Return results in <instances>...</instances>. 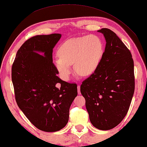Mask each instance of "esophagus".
Instances as JSON below:
<instances>
[{
	"label": "esophagus",
	"instance_id": "obj_1",
	"mask_svg": "<svg viewBox=\"0 0 147 147\" xmlns=\"http://www.w3.org/2000/svg\"><path fill=\"white\" fill-rule=\"evenodd\" d=\"M77 91H78V94H80V86L78 85L77 86Z\"/></svg>",
	"mask_w": 147,
	"mask_h": 147
}]
</instances>
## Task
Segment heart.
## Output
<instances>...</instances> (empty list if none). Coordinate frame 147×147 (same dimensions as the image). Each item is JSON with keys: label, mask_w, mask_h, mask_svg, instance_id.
Listing matches in <instances>:
<instances>
[{"label": "heart", "mask_w": 147, "mask_h": 147, "mask_svg": "<svg viewBox=\"0 0 147 147\" xmlns=\"http://www.w3.org/2000/svg\"><path fill=\"white\" fill-rule=\"evenodd\" d=\"M103 55L102 42L94 35L69 39L63 43L59 50L60 58L55 65L64 80L69 79L71 65L80 76H87L96 69Z\"/></svg>", "instance_id": "b5f03b06"}]
</instances>
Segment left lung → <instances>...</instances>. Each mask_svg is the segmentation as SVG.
<instances>
[{
  "label": "left lung",
  "mask_w": 147,
  "mask_h": 147,
  "mask_svg": "<svg viewBox=\"0 0 147 147\" xmlns=\"http://www.w3.org/2000/svg\"><path fill=\"white\" fill-rule=\"evenodd\" d=\"M106 47L96 69L80 85L90 121L96 129H112L127 114L135 91L134 61L129 49L109 28Z\"/></svg>",
  "instance_id": "8db88e82"
}]
</instances>
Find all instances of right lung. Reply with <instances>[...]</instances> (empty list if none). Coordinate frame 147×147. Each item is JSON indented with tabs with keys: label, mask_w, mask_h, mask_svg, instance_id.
Returning <instances> with one entry per match:
<instances>
[{
	"label": "right lung",
	"mask_w": 147,
	"mask_h": 147,
	"mask_svg": "<svg viewBox=\"0 0 147 147\" xmlns=\"http://www.w3.org/2000/svg\"><path fill=\"white\" fill-rule=\"evenodd\" d=\"M61 37L55 33L28 38L18 49L12 66L18 107L34 127L45 132L65 127L70 107L77 96V84L58 77L59 71L53 62V49Z\"/></svg>",
	"instance_id": "1"
}]
</instances>
